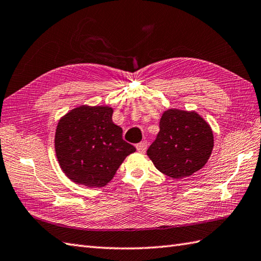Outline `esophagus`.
<instances>
[{"instance_id":"esophagus-1","label":"esophagus","mask_w":261,"mask_h":261,"mask_svg":"<svg viewBox=\"0 0 261 261\" xmlns=\"http://www.w3.org/2000/svg\"><path fill=\"white\" fill-rule=\"evenodd\" d=\"M136 148L139 152L143 153V152H145V150H147V148H148V143H147V141H141L140 143H138L136 145Z\"/></svg>"}]
</instances>
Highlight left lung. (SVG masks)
I'll use <instances>...</instances> for the list:
<instances>
[{"label":"left lung","mask_w":261,"mask_h":261,"mask_svg":"<svg viewBox=\"0 0 261 261\" xmlns=\"http://www.w3.org/2000/svg\"><path fill=\"white\" fill-rule=\"evenodd\" d=\"M147 154L160 172L173 179L190 177L208 162L214 149L210 124L196 111L168 109Z\"/></svg>","instance_id":"1"}]
</instances>
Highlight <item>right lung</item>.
Here are the masks:
<instances>
[{
	"mask_svg": "<svg viewBox=\"0 0 261 261\" xmlns=\"http://www.w3.org/2000/svg\"><path fill=\"white\" fill-rule=\"evenodd\" d=\"M109 106H79L60 118L54 149L63 173L72 182L101 188L113 179L136 148L122 139Z\"/></svg>",
	"mask_w": 261,
	"mask_h": 261,
	"instance_id": "right-lung-1",
	"label": "right lung"
}]
</instances>
